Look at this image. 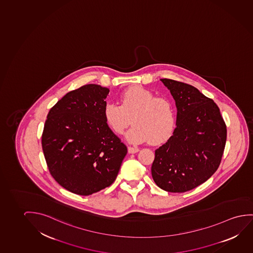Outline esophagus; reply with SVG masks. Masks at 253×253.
Wrapping results in <instances>:
<instances>
[{
  "label": "esophagus",
  "instance_id": "obj_1",
  "mask_svg": "<svg viewBox=\"0 0 253 253\" xmlns=\"http://www.w3.org/2000/svg\"><path fill=\"white\" fill-rule=\"evenodd\" d=\"M128 153H131V154H134V153H136V152H138L139 151V149L137 148V147H128Z\"/></svg>",
  "mask_w": 253,
  "mask_h": 253
}]
</instances>
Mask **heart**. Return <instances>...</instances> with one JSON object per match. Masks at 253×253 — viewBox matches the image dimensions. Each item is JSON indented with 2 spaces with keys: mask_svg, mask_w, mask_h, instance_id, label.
Returning <instances> with one entry per match:
<instances>
[{
  "mask_svg": "<svg viewBox=\"0 0 253 253\" xmlns=\"http://www.w3.org/2000/svg\"><path fill=\"white\" fill-rule=\"evenodd\" d=\"M120 105L107 102L103 116L107 126L121 135L129 125L126 139L132 143L147 141L153 145L165 143L172 135L176 125V112L172 102L157 97L154 93L141 86L125 89L119 96Z\"/></svg>",
  "mask_w": 253,
  "mask_h": 253,
  "instance_id": "1",
  "label": "heart"
}]
</instances>
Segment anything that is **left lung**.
<instances>
[{"instance_id": "left-lung-1", "label": "left lung", "mask_w": 253, "mask_h": 253, "mask_svg": "<svg viewBox=\"0 0 253 253\" xmlns=\"http://www.w3.org/2000/svg\"><path fill=\"white\" fill-rule=\"evenodd\" d=\"M161 81L176 101V127L169 139L155 150L151 174L162 190L181 193L205 183L216 172L227 129L212 99L182 82Z\"/></svg>"}]
</instances>
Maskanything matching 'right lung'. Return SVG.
Instances as JSON below:
<instances>
[{
	"instance_id": "1",
	"label": "right lung",
	"mask_w": 253,
	"mask_h": 253,
	"mask_svg": "<svg viewBox=\"0 0 253 253\" xmlns=\"http://www.w3.org/2000/svg\"><path fill=\"white\" fill-rule=\"evenodd\" d=\"M109 92L84 85L59 100L45 121L42 147L49 173L75 194L88 196L111 185L127 154L103 119Z\"/></svg>"
}]
</instances>
